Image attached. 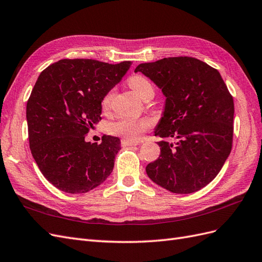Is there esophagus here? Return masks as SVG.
Instances as JSON below:
<instances>
[{
  "label": "esophagus",
  "instance_id": "esophagus-1",
  "mask_svg": "<svg viewBox=\"0 0 262 262\" xmlns=\"http://www.w3.org/2000/svg\"><path fill=\"white\" fill-rule=\"evenodd\" d=\"M139 144V142H133V141H128L125 139L121 140V145L122 146H133V145H137Z\"/></svg>",
  "mask_w": 262,
  "mask_h": 262
}]
</instances>
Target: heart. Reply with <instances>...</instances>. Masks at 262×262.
<instances>
[{"label": "heart", "mask_w": 262, "mask_h": 262, "mask_svg": "<svg viewBox=\"0 0 262 262\" xmlns=\"http://www.w3.org/2000/svg\"><path fill=\"white\" fill-rule=\"evenodd\" d=\"M129 85L138 96L142 99L146 98L149 95H154V87L150 82L144 76L136 75L132 76L129 80ZM114 96V91L108 92L105 97L102 98L101 105L104 108H107L110 105V101ZM152 122L145 118H121L119 120L112 122L109 124V132L114 136L121 137L128 141H138L145 131H147Z\"/></svg>", "instance_id": "heart-1"}]
</instances>
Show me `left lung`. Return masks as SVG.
I'll use <instances>...</instances> for the list:
<instances>
[{"instance_id":"1","label":"left lung","mask_w":262,"mask_h":262,"mask_svg":"<svg viewBox=\"0 0 262 262\" xmlns=\"http://www.w3.org/2000/svg\"><path fill=\"white\" fill-rule=\"evenodd\" d=\"M134 72L148 77L166 97L155 136L160 157L146 166L147 176L173 193L202 189L216 177L231 153L234 101L217 70L190 57L142 63Z\"/></svg>"}]
</instances>
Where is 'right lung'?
Segmentation results:
<instances>
[{
    "label": "right lung",
    "mask_w": 262,
    "mask_h": 262,
    "mask_svg": "<svg viewBox=\"0 0 262 262\" xmlns=\"http://www.w3.org/2000/svg\"><path fill=\"white\" fill-rule=\"evenodd\" d=\"M130 61L118 64L63 59L39 75L27 101L29 147L45 178L61 191L85 193L112 173L120 139L85 137L100 120L105 95L122 80Z\"/></svg>",
    "instance_id": "right-lung-1"
}]
</instances>
